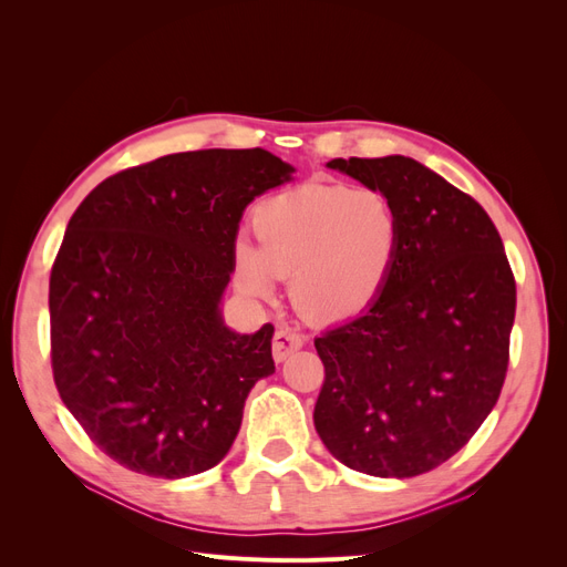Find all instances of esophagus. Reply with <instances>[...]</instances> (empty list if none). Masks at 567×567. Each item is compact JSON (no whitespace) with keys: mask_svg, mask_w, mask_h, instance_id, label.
Listing matches in <instances>:
<instances>
[{"mask_svg":"<svg viewBox=\"0 0 567 567\" xmlns=\"http://www.w3.org/2000/svg\"><path fill=\"white\" fill-rule=\"evenodd\" d=\"M300 348H302V336L296 329H290V326H279L271 340L274 359H277V362H284V359H288Z\"/></svg>","mask_w":567,"mask_h":567,"instance_id":"1","label":"esophagus"}]
</instances>
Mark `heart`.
<instances>
[{
	"instance_id": "heart-1",
	"label": "heart",
	"mask_w": 567,
	"mask_h": 567,
	"mask_svg": "<svg viewBox=\"0 0 567 567\" xmlns=\"http://www.w3.org/2000/svg\"><path fill=\"white\" fill-rule=\"evenodd\" d=\"M257 246L234 252L236 286L269 298L290 277V300L310 321L362 315L383 290L400 248V217L379 188L305 184L252 213Z\"/></svg>"
}]
</instances>
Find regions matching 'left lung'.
<instances>
[{"label":"left lung","instance_id":"1","mask_svg":"<svg viewBox=\"0 0 567 567\" xmlns=\"http://www.w3.org/2000/svg\"><path fill=\"white\" fill-rule=\"evenodd\" d=\"M390 198L400 248L369 310L315 338V427L340 463L414 477L466 444L499 400L516 279L483 205L404 156L333 158Z\"/></svg>","mask_w":567,"mask_h":567}]
</instances>
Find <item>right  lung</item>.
<instances>
[{
  "mask_svg": "<svg viewBox=\"0 0 567 567\" xmlns=\"http://www.w3.org/2000/svg\"><path fill=\"white\" fill-rule=\"evenodd\" d=\"M290 173L265 148L173 153L104 179L68 221L49 277L51 371L120 466L175 480L229 452L250 388L274 373V326L229 331L219 298L246 205Z\"/></svg>",
  "mask_w": 567,
  "mask_h": 567,
  "instance_id": "add662e5",
  "label": "right lung"
}]
</instances>
